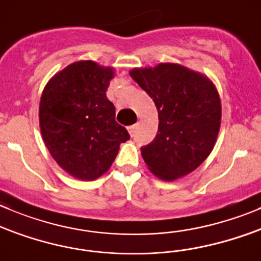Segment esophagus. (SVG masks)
<instances>
[{"label":"esophagus","mask_w":261,"mask_h":261,"mask_svg":"<svg viewBox=\"0 0 261 261\" xmlns=\"http://www.w3.org/2000/svg\"><path fill=\"white\" fill-rule=\"evenodd\" d=\"M128 132H129V135H130V136L135 135V132H136V125L128 126Z\"/></svg>","instance_id":"obj_1"}]
</instances>
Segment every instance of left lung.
I'll return each instance as SVG.
<instances>
[{"mask_svg": "<svg viewBox=\"0 0 261 261\" xmlns=\"http://www.w3.org/2000/svg\"><path fill=\"white\" fill-rule=\"evenodd\" d=\"M129 74L152 98L159 114L155 140L141 147L147 168L168 182L190 174L217 142L222 120L217 87L206 75L179 64L136 68Z\"/></svg>", "mask_w": 261, "mask_h": 261, "instance_id": "left-lung-1", "label": "left lung"}]
</instances>
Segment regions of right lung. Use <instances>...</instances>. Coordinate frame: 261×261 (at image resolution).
I'll use <instances>...</instances> for the list:
<instances>
[{
  "instance_id": "obj_1",
  "label": "right lung",
  "mask_w": 261,
  "mask_h": 261,
  "mask_svg": "<svg viewBox=\"0 0 261 261\" xmlns=\"http://www.w3.org/2000/svg\"><path fill=\"white\" fill-rule=\"evenodd\" d=\"M114 68L76 61L55 74L39 102L42 138L54 160L71 177L95 180L110 169L129 140L106 97Z\"/></svg>"
}]
</instances>
